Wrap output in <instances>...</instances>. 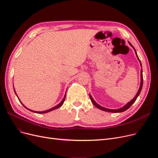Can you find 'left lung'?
<instances>
[{"label": "left lung", "instance_id": "8db88e82", "mask_svg": "<svg viewBox=\"0 0 158 158\" xmlns=\"http://www.w3.org/2000/svg\"><path fill=\"white\" fill-rule=\"evenodd\" d=\"M130 45L134 48V50H135V54H136V55H137V52H136V50H135V49L134 48V47L132 46V45L131 43H130ZM137 58H138V60H139V61H140V64H141V61H140V60L139 59V58H138V56H137ZM141 85H140V87H139V91H138V92H137V93L136 94V95H135V97L134 98V99H132L130 102H129L127 104H126L124 107H123V108H120V109H118V110H110V109H107V108H104V107H102V106H99L98 104H97L95 102H94V100L93 99V98L91 97V96L89 94V97H90V99H91V102H92V103L93 104V105L94 106H96L97 108H98V109H100V110H103V111H108V112H111V113H120V112H123V111H126V110H127L129 108H130V106L133 104L134 102H135V101L136 100V99H137V98L138 97V96L139 95V94H140V93H141V89H142V87H143V70L141 69Z\"/></svg>", "mask_w": 158, "mask_h": 158}]
</instances>
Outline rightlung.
<instances>
[{
  "instance_id": "right-lung-1",
  "label": "right lung",
  "mask_w": 158,
  "mask_h": 158,
  "mask_svg": "<svg viewBox=\"0 0 158 158\" xmlns=\"http://www.w3.org/2000/svg\"><path fill=\"white\" fill-rule=\"evenodd\" d=\"M14 91H15V89H14ZM15 94H16V93H15ZM65 97H66V94L65 95V97H64V99L62 100V101L61 102L58 104V105H57L56 106H55V107H54V108H51V109H50V110H47V111H32V110H29V109H28V108H27L26 107H25L23 104H22V102H21V104L24 106V108H26L27 110H30V111H33V112H34V113H47V112H49V111H52V110H56V109H57V108H59L60 107H61L62 105H63V104H64V101H65Z\"/></svg>"
}]
</instances>
